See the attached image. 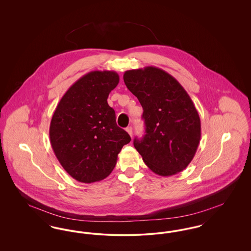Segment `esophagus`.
I'll list each match as a JSON object with an SVG mask.
<instances>
[{
    "instance_id": "esophagus-1",
    "label": "esophagus",
    "mask_w": 251,
    "mask_h": 251,
    "mask_svg": "<svg viewBox=\"0 0 251 251\" xmlns=\"http://www.w3.org/2000/svg\"><path fill=\"white\" fill-rule=\"evenodd\" d=\"M126 131H127L131 136H132V128H131V126H129V127L126 128Z\"/></svg>"
}]
</instances>
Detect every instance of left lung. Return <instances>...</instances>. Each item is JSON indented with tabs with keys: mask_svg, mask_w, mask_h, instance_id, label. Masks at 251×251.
I'll list each match as a JSON object with an SVG mask.
<instances>
[{
	"mask_svg": "<svg viewBox=\"0 0 251 251\" xmlns=\"http://www.w3.org/2000/svg\"><path fill=\"white\" fill-rule=\"evenodd\" d=\"M128 89L143 107L146 134L133 145L145 164L160 176H172L190 164L201 136L199 113L179 82L156 68L124 72Z\"/></svg>",
	"mask_w": 251,
	"mask_h": 251,
	"instance_id": "obj_1",
	"label": "left lung"
}]
</instances>
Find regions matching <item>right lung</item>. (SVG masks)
<instances>
[{"instance_id":"add662e5","label":"right lung","mask_w":251,"mask_h":251,"mask_svg":"<svg viewBox=\"0 0 251 251\" xmlns=\"http://www.w3.org/2000/svg\"><path fill=\"white\" fill-rule=\"evenodd\" d=\"M119 82L117 72H88L68 89L52 115L51 148L61 166L78 181L105 179L122 147L131 141L108 105V96Z\"/></svg>"}]
</instances>
